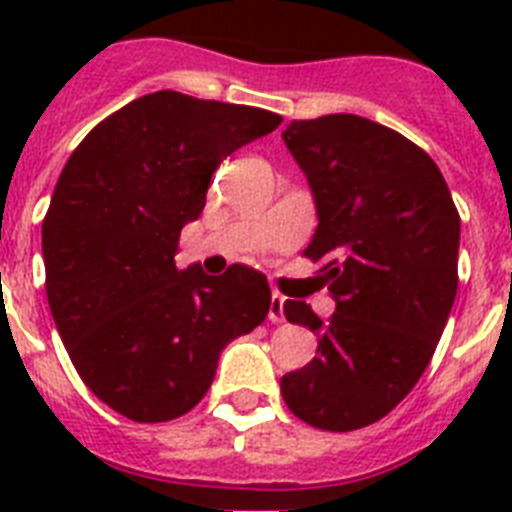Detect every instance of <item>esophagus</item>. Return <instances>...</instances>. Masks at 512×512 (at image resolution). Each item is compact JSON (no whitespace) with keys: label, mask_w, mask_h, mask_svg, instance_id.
<instances>
[{"label":"esophagus","mask_w":512,"mask_h":512,"mask_svg":"<svg viewBox=\"0 0 512 512\" xmlns=\"http://www.w3.org/2000/svg\"><path fill=\"white\" fill-rule=\"evenodd\" d=\"M268 319H271L273 324H281V321H284V297H281L279 292H273V295H271V305H268Z\"/></svg>","instance_id":"esophagus-1"}]
</instances>
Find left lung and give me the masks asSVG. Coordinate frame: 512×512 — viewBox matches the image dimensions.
<instances>
[{"label":"left lung","mask_w":512,"mask_h":512,"mask_svg":"<svg viewBox=\"0 0 512 512\" xmlns=\"http://www.w3.org/2000/svg\"><path fill=\"white\" fill-rule=\"evenodd\" d=\"M281 138L319 215L305 257L337 303L329 321L284 303L319 348L281 377V396L313 428L348 433L396 409L428 369L457 295L460 215L436 162L390 127L329 114Z\"/></svg>","instance_id":"8db88e82"}]
</instances>
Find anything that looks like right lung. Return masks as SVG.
<instances>
[{
    "label": "right lung",
    "mask_w": 512,
    "mask_h": 512,
    "mask_svg": "<svg viewBox=\"0 0 512 512\" xmlns=\"http://www.w3.org/2000/svg\"><path fill=\"white\" fill-rule=\"evenodd\" d=\"M279 124L263 108L159 90L103 119L60 172L42 223L47 303L79 377L114 412H191L220 350L268 316L260 271H180L175 255L212 172Z\"/></svg>",
    "instance_id": "obj_1"
}]
</instances>
